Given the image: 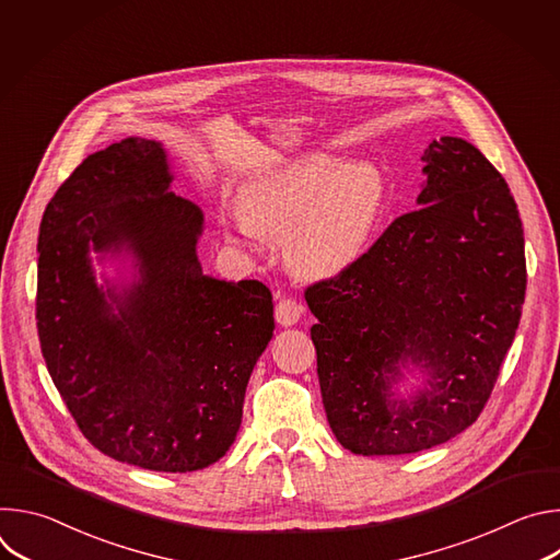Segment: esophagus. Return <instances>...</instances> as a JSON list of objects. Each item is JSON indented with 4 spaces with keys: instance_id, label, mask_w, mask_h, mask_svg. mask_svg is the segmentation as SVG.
<instances>
[{
    "instance_id": "34e87169",
    "label": "esophagus",
    "mask_w": 560,
    "mask_h": 560,
    "mask_svg": "<svg viewBox=\"0 0 560 560\" xmlns=\"http://www.w3.org/2000/svg\"><path fill=\"white\" fill-rule=\"evenodd\" d=\"M301 314H303V305L296 299H292V296H283L275 305V318H277L279 326H294V324H299Z\"/></svg>"
}]
</instances>
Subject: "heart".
Masks as SVG:
<instances>
[{"instance_id": "heart-1", "label": "heart", "mask_w": 560, "mask_h": 560, "mask_svg": "<svg viewBox=\"0 0 560 560\" xmlns=\"http://www.w3.org/2000/svg\"><path fill=\"white\" fill-rule=\"evenodd\" d=\"M383 197L376 168L337 171L330 156L316 154L248 184L238 208L255 232L289 234L285 257L299 275L335 277L368 250Z\"/></svg>"}]
</instances>
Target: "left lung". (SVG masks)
Instances as JSON below:
<instances>
[{"mask_svg":"<svg viewBox=\"0 0 560 560\" xmlns=\"http://www.w3.org/2000/svg\"><path fill=\"white\" fill-rule=\"evenodd\" d=\"M428 182L363 257L314 281L316 374L337 441L363 456L415 454L483 412L525 301L523 223L501 173L458 137L421 156ZM408 360L429 372L410 402L390 383Z\"/></svg>","mask_w":560,"mask_h":560,"instance_id":"8db88e82","label":"left lung"}]
</instances>
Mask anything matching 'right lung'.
Wrapping results in <instances>:
<instances>
[{"instance_id":"right-lung-1","label":"right lung","mask_w":560,"mask_h":560,"mask_svg":"<svg viewBox=\"0 0 560 560\" xmlns=\"http://www.w3.org/2000/svg\"><path fill=\"white\" fill-rule=\"evenodd\" d=\"M171 182L166 152L150 139L84 159L42 217L35 316L46 368L82 434L115 460L184 474L234 443L275 305L261 281L203 275V214L168 192ZM91 247L130 249L140 281L121 295L97 289Z\"/></svg>"}]
</instances>
